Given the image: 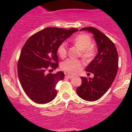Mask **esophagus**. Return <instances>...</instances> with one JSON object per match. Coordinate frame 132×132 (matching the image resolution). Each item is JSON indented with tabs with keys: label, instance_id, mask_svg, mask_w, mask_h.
I'll return each instance as SVG.
<instances>
[{
	"label": "esophagus",
	"instance_id": "34e87169",
	"mask_svg": "<svg viewBox=\"0 0 132 132\" xmlns=\"http://www.w3.org/2000/svg\"><path fill=\"white\" fill-rule=\"evenodd\" d=\"M65 77H66V78H67L71 79V78H72V77H73V76L69 75V74H65Z\"/></svg>",
	"mask_w": 132,
	"mask_h": 132
}]
</instances>
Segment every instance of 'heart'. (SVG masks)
<instances>
[{"label":"heart","mask_w":132,"mask_h":132,"mask_svg":"<svg viewBox=\"0 0 132 132\" xmlns=\"http://www.w3.org/2000/svg\"><path fill=\"white\" fill-rule=\"evenodd\" d=\"M72 42L81 50V56L84 60H91L95 54V47L92 45V39L89 35L84 33L78 35L72 40ZM57 53L61 58L66 56L68 53L67 45L63 42L57 48ZM83 66V63L76 59L68 58L61 64L62 70L68 73L75 74L81 70Z\"/></svg>","instance_id":"b5f03b06"}]
</instances>
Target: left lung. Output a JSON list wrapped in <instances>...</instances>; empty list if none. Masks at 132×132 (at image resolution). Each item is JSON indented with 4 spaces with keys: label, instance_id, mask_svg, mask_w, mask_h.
I'll return each mask as SVG.
<instances>
[{
    "label": "left lung",
    "instance_id": "1",
    "mask_svg": "<svg viewBox=\"0 0 132 132\" xmlns=\"http://www.w3.org/2000/svg\"><path fill=\"white\" fill-rule=\"evenodd\" d=\"M93 34L98 48V53L86 68V71L94 75L93 78L81 77L82 84L76 92L87 101L99 99L110 88L116 78L119 67V56L115 44L109 38L94 27H84Z\"/></svg>",
    "mask_w": 132,
    "mask_h": 132
}]
</instances>
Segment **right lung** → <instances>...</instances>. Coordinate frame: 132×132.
I'll return each mask as SVG.
<instances>
[{"label": "right lung", "instance_id": "add662e5", "mask_svg": "<svg viewBox=\"0 0 132 132\" xmlns=\"http://www.w3.org/2000/svg\"><path fill=\"white\" fill-rule=\"evenodd\" d=\"M77 31L73 28L49 27L33 34L25 42L18 61V76L24 92L33 102L46 104L55 98L56 86L64 79V74L50 72L59 65V45Z\"/></svg>", "mask_w": 132, "mask_h": 132}]
</instances>
